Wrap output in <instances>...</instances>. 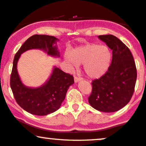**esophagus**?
I'll use <instances>...</instances> for the list:
<instances>
[{
  "label": "esophagus",
  "instance_id": "obj_1",
  "mask_svg": "<svg viewBox=\"0 0 146 146\" xmlns=\"http://www.w3.org/2000/svg\"><path fill=\"white\" fill-rule=\"evenodd\" d=\"M81 79H82V78H81V77H74V81H75V83L78 82V81H80Z\"/></svg>",
  "mask_w": 146,
  "mask_h": 146
}]
</instances>
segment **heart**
<instances>
[{"mask_svg": "<svg viewBox=\"0 0 146 146\" xmlns=\"http://www.w3.org/2000/svg\"><path fill=\"white\" fill-rule=\"evenodd\" d=\"M112 59L110 48L96 43H87L66 53L65 60L72 67L83 64V69L90 78H100L108 71Z\"/></svg>", "mask_w": 146, "mask_h": 146, "instance_id": "heart-1", "label": "heart"}]
</instances>
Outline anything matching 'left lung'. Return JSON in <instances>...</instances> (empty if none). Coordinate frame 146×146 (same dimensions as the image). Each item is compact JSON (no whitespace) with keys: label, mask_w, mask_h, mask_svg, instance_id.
Instances as JSON below:
<instances>
[{"label":"left lung","mask_w":146,"mask_h":146,"mask_svg":"<svg viewBox=\"0 0 146 146\" xmlns=\"http://www.w3.org/2000/svg\"><path fill=\"white\" fill-rule=\"evenodd\" d=\"M112 50L111 63L100 78L92 81L89 104L104 112H115L125 106L133 96L137 69L129 48L112 35H100Z\"/></svg>","instance_id":"1"}]
</instances>
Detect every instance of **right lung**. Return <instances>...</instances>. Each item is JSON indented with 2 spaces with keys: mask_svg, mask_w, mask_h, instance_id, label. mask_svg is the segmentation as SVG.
<instances>
[{
  "mask_svg": "<svg viewBox=\"0 0 146 146\" xmlns=\"http://www.w3.org/2000/svg\"><path fill=\"white\" fill-rule=\"evenodd\" d=\"M57 40L53 36L34 35L23 44L15 56L10 80L13 96L19 106L33 115H46L59 110L69 86L74 83V78L72 75L55 67L45 84L38 88L27 87L19 76L17 62L23 52L32 48H39L48 55L59 57L57 46H53Z\"/></svg>",
  "mask_w": 146,
  "mask_h": 146,
  "instance_id": "1",
  "label": "right lung"
}]
</instances>
